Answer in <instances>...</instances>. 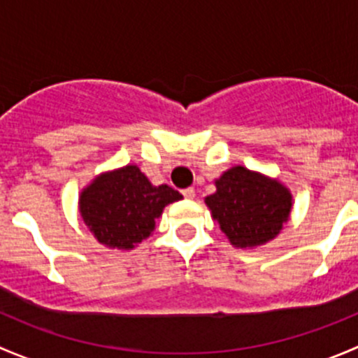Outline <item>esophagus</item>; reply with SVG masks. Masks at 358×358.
Masks as SVG:
<instances>
[{"mask_svg":"<svg viewBox=\"0 0 358 358\" xmlns=\"http://www.w3.org/2000/svg\"><path fill=\"white\" fill-rule=\"evenodd\" d=\"M182 194H183V197H185V199H194V197H196V190H194L192 187H189V189L182 190Z\"/></svg>","mask_w":358,"mask_h":358,"instance_id":"1","label":"esophagus"}]
</instances>
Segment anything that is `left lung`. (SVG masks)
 Returning a JSON list of instances; mask_svg holds the SVG:
<instances>
[{"mask_svg": "<svg viewBox=\"0 0 358 358\" xmlns=\"http://www.w3.org/2000/svg\"><path fill=\"white\" fill-rule=\"evenodd\" d=\"M206 204L234 246L252 248L282 230L291 194L275 180L236 166L216 180V192L206 197Z\"/></svg>", "mask_w": 358, "mask_h": 358, "instance_id": "1", "label": "left lung"}]
</instances>
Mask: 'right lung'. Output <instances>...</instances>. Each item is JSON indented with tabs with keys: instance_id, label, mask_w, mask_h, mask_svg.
I'll use <instances>...</instances> for the list:
<instances>
[{
	"instance_id": "right-lung-1",
	"label": "right lung",
	"mask_w": 358,
	"mask_h": 358,
	"mask_svg": "<svg viewBox=\"0 0 358 358\" xmlns=\"http://www.w3.org/2000/svg\"><path fill=\"white\" fill-rule=\"evenodd\" d=\"M182 199L168 185L154 187L136 166L93 180L83 190L79 211L99 243L131 249L152 234L164 206Z\"/></svg>"
}]
</instances>
